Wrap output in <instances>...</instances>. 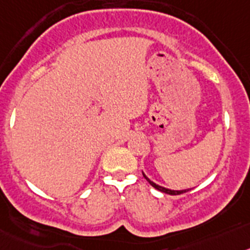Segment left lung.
<instances>
[{
    "label": "left lung",
    "mask_w": 250,
    "mask_h": 250,
    "mask_svg": "<svg viewBox=\"0 0 250 250\" xmlns=\"http://www.w3.org/2000/svg\"><path fill=\"white\" fill-rule=\"evenodd\" d=\"M142 173H143V172H142ZM143 177H145V178L147 179V182H148V183L150 184V186L154 187V188H156V189L161 190V192L167 193V194H170V195H177V194H182V193H186V192H188V190H190V188H189V189H182V190L169 189V188H166V187H162V186H159V184H157V183H154V182H152V181H150L149 178H148L147 175L145 174V173H143Z\"/></svg>",
    "instance_id": "obj_1"
}]
</instances>
